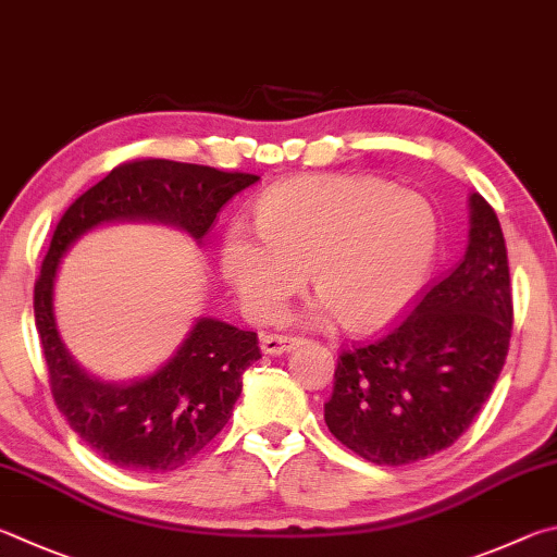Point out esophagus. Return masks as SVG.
Returning a JSON list of instances; mask_svg holds the SVG:
<instances>
[{
  "label": "esophagus",
  "mask_w": 557,
  "mask_h": 557,
  "mask_svg": "<svg viewBox=\"0 0 557 557\" xmlns=\"http://www.w3.org/2000/svg\"><path fill=\"white\" fill-rule=\"evenodd\" d=\"M304 343V337L298 335H278V333H267L261 335V352L263 355H284L288 349L298 347Z\"/></svg>",
  "instance_id": "1"
}]
</instances>
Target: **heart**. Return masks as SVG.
Wrapping results in <instances>:
<instances>
[{"instance_id": "heart-1", "label": "heart", "mask_w": 557, "mask_h": 557, "mask_svg": "<svg viewBox=\"0 0 557 557\" xmlns=\"http://www.w3.org/2000/svg\"><path fill=\"white\" fill-rule=\"evenodd\" d=\"M251 232L232 224L220 269L244 313L273 320L310 284L320 308L364 333L418 296L435 261L441 222L425 195L367 175H308L271 188Z\"/></svg>"}]
</instances>
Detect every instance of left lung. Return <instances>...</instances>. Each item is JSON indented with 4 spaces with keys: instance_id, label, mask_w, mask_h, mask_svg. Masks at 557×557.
I'll list each match as a JSON object with an SVG mask.
<instances>
[{
    "instance_id": "left-lung-1",
    "label": "left lung",
    "mask_w": 557,
    "mask_h": 557,
    "mask_svg": "<svg viewBox=\"0 0 557 557\" xmlns=\"http://www.w3.org/2000/svg\"><path fill=\"white\" fill-rule=\"evenodd\" d=\"M513 300L499 218L470 195L462 261L374 339L343 349L325 423L374 465H411L450 447L490 398L509 355Z\"/></svg>"
}]
</instances>
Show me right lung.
Instances as JSON below:
<instances>
[{"mask_svg":"<svg viewBox=\"0 0 557 557\" xmlns=\"http://www.w3.org/2000/svg\"><path fill=\"white\" fill-rule=\"evenodd\" d=\"M259 181L242 171L169 159H134L85 190L63 212L34 286V315L58 411L112 465L171 472L193 460L224 425L242 394V374L261 357L259 337L200 318L159 372L116 386L87 376L58 337L53 281L67 247L110 220H156L202 239L224 202Z\"/></svg>","mask_w":557,"mask_h":557,"instance_id":"1","label":"right lung"}]
</instances>
